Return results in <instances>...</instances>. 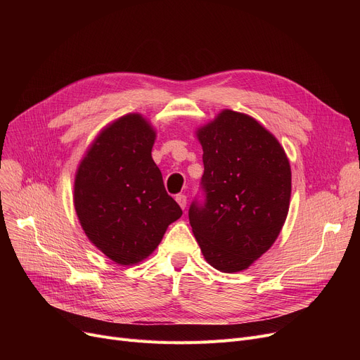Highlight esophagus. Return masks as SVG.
Masks as SVG:
<instances>
[{"label": "esophagus", "instance_id": "1", "mask_svg": "<svg viewBox=\"0 0 360 360\" xmlns=\"http://www.w3.org/2000/svg\"><path fill=\"white\" fill-rule=\"evenodd\" d=\"M175 200H176V202H178V204L181 205V209L184 210V209H185V207H186V197H185L184 194H178Z\"/></svg>", "mask_w": 360, "mask_h": 360}]
</instances>
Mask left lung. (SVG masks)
Here are the masks:
<instances>
[{
    "instance_id": "8db88e82",
    "label": "left lung",
    "mask_w": 360,
    "mask_h": 360,
    "mask_svg": "<svg viewBox=\"0 0 360 360\" xmlns=\"http://www.w3.org/2000/svg\"><path fill=\"white\" fill-rule=\"evenodd\" d=\"M197 137L204 201L190 205L193 233L212 267L242 271L270 250L288 217V156L270 131L231 109L198 128Z\"/></svg>"
}]
</instances>
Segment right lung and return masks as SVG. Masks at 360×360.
Here are the masks:
<instances>
[{
	"instance_id": "add662e5",
	"label": "right lung",
	"mask_w": 360,
	"mask_h": 360,
	"mask_svg": "<svg viewBox=\"0 0 360 360\" xmlns=\"http://www.w3.org/2000/svg\"><path fill=\"white\" fill-rule=\"evenodd\" d=\"M155 139L140 113H128L101 132L75 174L74 207L82 228L121 266L147 258L182 216L151 159Z\"/></svg>"
}]
</instances>
